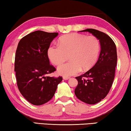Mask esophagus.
Returning a JSON list of instances; mask_svg holds the SVG:
<instances>
[{
	"label": "esophagus",
	"instance_id": "34e87169",
	"mask_svg": "<svg viewBox=\"0 0 131 131\" xmlns=\"http://www.w3.org/2000/svg\"><path fill=\"white\" fill-rule=\"evenodd\" d=\"M70 79V77H63V79L64 80H68V79Z\"/></svg>",
	"mask_w": 131,
	"mask_h": 131
}]
</instances>
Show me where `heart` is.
Returning <instances> with one entry per match:
<instances>
[{
    "instance_id": "1",
    "label": "heart",
    "mask_w": 131,
    "mask_h": 131,
    "mask_svg": "<svg viewBox=\"0 0 131 131\" xmlns=\"http://www.w3.org/2000/svg\"><path fill=\"white\" fill-rule=\"evenodd\" d=\"M100 50L97 38L74 33L61 37L60 45H51L48 56L52 64L59 65L69 55L70 61L61 64L57 69L58 73L67 77L91 69L97 61Z\"/></svg>"
}]
</instances>
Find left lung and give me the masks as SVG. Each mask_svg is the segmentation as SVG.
Listing matches in <instances>:
<instances>
[{
  "instance_id": "left-lung-1",
  "label": "left lung",
  "mask_w": 131,
  "mask_h": 131,
  "mask_svg": "<svg viewBox=\"0 0 131 131\" xmlns=\"http://www.w3.org/2000/svg\"><path fill=\"white\" fill-rule=\"evenodd\" d=\"M99 39L101 51L97 61L92 69L76 77L78 84L75 89L76 97L84 103L94 105L103 99L109 93L115 78L117 64L116 47L107 34L94 29H86Z\"/></svg>"
}]
</instances>
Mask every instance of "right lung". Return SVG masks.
Masks as SVG:
<instances>
[{
  "mask_svg": "<svg viewBox=\"0 0 131 131\" xmlns=\"http://www.w3.org/2000/svg\"><path fill=\"white\" fill-rule=\"evenodd\" d=\"M57 32L37 31L20 39L15 58L17 86L22 95L34 105H43L54 96L62 77L47 74L56 69L50 64L48 50Z\"/></svg>",
  "mask_w": 131,
  "mask_h": 131,
  "instance_id": "right-lung-1",
  "label": "right lung"
}]
</instances>
